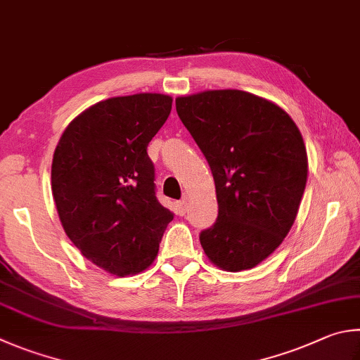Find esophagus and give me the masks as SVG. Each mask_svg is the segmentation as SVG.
<instances>
[{
	"label": "esophagus",
	"instance_id": "34e87169",
	"mask_svg": "<svg viewBox=\"0 0 360 360\" xmlns=\"http://www.w3.org/2000/svg\"><path fill=\"white\" fill-rule=\"evenodd\" d=\"M178 212H179V215H184L187 212V198L181 200L178 202Z\"/></svg>",
	"mask_w": 360,
	"mask_h": 360
}]
</instances>
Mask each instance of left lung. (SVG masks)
Returning a JSON list of instances; mask_svg holds the SVG:
<instances>
[{
	"label": "left lung",
	"mask_w": 360,
	"mask_h": 360,
	"mask_svg": "<svg viewBox=\"0 0 360 360\" xmlns=\"http://www.w3.org/2000/svg\"><path fill=\"white\" fill-rule=\"evenodd\" d=\"M176 112L215 182L219 215L200 234L202 250L224 271L252 269L296 220L309 174L302 135L283 108L239 89L178 97Z\"/></svg>",
	"instance_id": "left-lung-1"
}]
</instances>
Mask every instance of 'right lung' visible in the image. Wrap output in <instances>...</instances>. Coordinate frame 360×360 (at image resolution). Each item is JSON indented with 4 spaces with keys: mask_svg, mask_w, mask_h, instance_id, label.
Returning <instances> with one entry per match:
<instances>
[{
    "mask_svg": "<svg viewBox=\"0 0 360 360\" xmlns=\"http://www.w3.org/2000/svg\"><path fill=\"white\" fill-rule=\"evenodd\" d=\"M167 94L112 97L64 130L51 163V192L68 238L91 263L117 277L158 257L173 212L155 198L148 145L172 112Z\"/></svg>",
    "mask_w": 360,
    "mask_h": 360,
    "instance_id": "add662e5",
    "label": "right lung"
}]
</instances>
